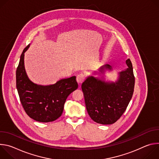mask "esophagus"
<instances>
[{
	"label": "esophagus",
	"instance_id": "34e87169",
	"mask_svg": "<svg viewBox=\"0 0 159 159\" xmlns=\"http://www.w3.org/2000/svg\"><path fill=\"white\" fill-rule=\"evenodd\" d=\"M85 79V75L82 74H79L77 76V78H76V80H77V82H78L79 84H82L84 80Z\"/></svg>",
	"mask_w": 159,
	"mask_h": 159
}]
</instances>
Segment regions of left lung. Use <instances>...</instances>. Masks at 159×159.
I'll return each instance as SVG.
<instances>
[{"mask_svg": "<svg viewBox=\"0 0 159 159\" xmlns=\"http://www.w3.org/2000/svg\"><path fill=\"white\" fill-rule=\"evenodd\" d=\"M128 68L118 73L115 82L106 81L104 76H89L82 84L85 104L89 115L94 121L102 125L115 123L125 111L133 94L134 77L132 63L126 60ZM112 71V66L105 64L99 69L104 75Z\"/></svg>", "mask_w": 159, "mask_h": 159, "instance_id": "1", "label": "left lung"}]
</instances>
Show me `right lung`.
I'll list each match as a JSON object with an SVG mask.
<instances>
[{
    "label": "right lung",
    "mask_w": 159,
    "mask_h": 159,
    "mask_svg": "<svg viewBox=\"0 0 159 159\" xmlns=\"http://www.w3.org/2000/svg\"><path fill=\"white\" fill-rule=\"evenodd\" d=\"M22 52L16 70V87L20 101L26 114L36 121L48 123L61 116L67 97L78 88L76 77L61 79L54 84L39 85L28 77Z\"/></svg>",
    "instance_id": "1"
}]
</instances>
